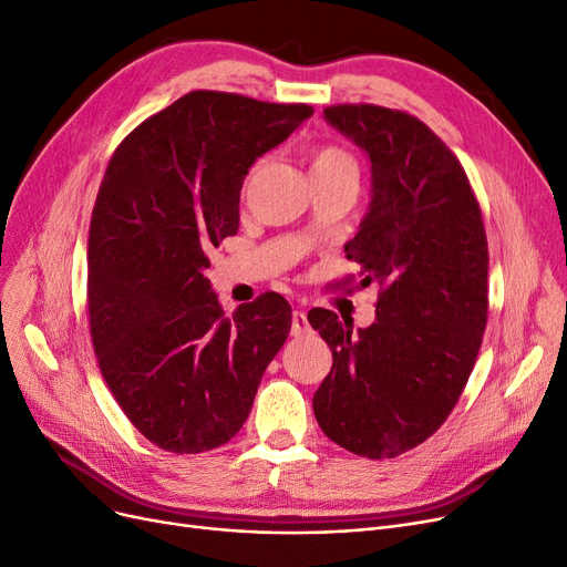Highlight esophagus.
I'll list each match as a JSON object with an SVG mask.
<instances>
[{"label":"esophagus","mask_w":567,"mask_h":567,"mask_svg":"<svg viewBox=\"0 0 567 567\" xmlns=\"http://www.w3.org/2000/svg\"><path fill=\"white\" fill-rule=\"evenodd\" d=\"M308 331H310V324H308L306 312L303 310L291 312V337H303Z\"/></svg>","instance_id":"esophagus-1"}]
</instances>
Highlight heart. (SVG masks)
<instances>
[{
  "instance_id": "b5f03b06",
  "label": "heart",
  "mask_w": 567,
  "mask_h": 567,
  "mask_svg": "<svg viewBox=\"0 0 567 567\" xmlns=\"http://www.w3.org/2000/svg\"><path fill=\"white\" fill-rule=\"evenodd\" d=\"M310 175L333 177V175H358V163L337 144H320L310 154Z\"/></svg>"
}]
</instances>
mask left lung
Segmentation results:
<instances>
[{
    "instance_id": "1",
    "label": "left lung",
    "mask_w": 567,
    "mask_h": 567,
    "mask_svg": "<svg viewBox=\"0 0 567 567\" xmlns=\"http://www.w3.org/2000/svg\"><path fill=\"white\" fill-rule=\"evenodd\" d=\"M324 118L371 161L346 257L381 295L358 331L308 312L333 358L312 411L331 442L385 460L442 427L467 385L488 320L486 228L463 165L421 118L379 104H333Z\"/></svg>"
}]
</instances>
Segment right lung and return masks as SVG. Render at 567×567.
I'll return each mask as SVG.
<instances>
[{
    "label": "right lung",
    "mask_w": 567,
    "mask_h": 567,
    "mask_svg": "<svg viewBox=\"0 0 567 567\" xmlns=\"http://www.w3.org/2000/svg\"><path fill=\"white\" fill-rule=\"evenodd\" d=\"M310 116L308 104L192 91L140 123L107 165L89 228L91 339L121 411L163 451L236 436L287 341L280 295L226 318L203 270L238 234L251 163Z\"/></svg>",
    "instance_id": "obj_1"
}]
</instances>
